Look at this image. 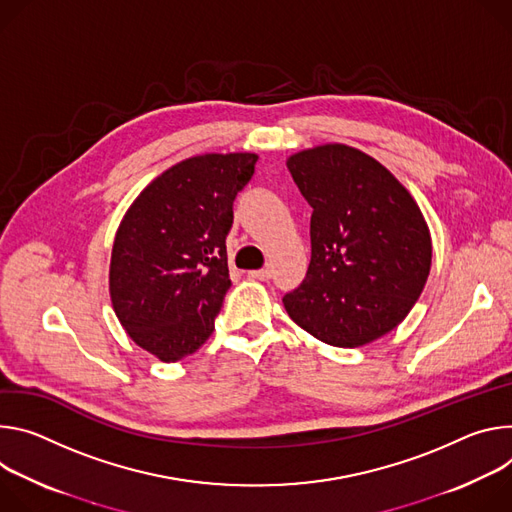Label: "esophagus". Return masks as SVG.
<instances>
[{"mask_svg": "<svg viewBox=\"0 0 512 512\" xmlns=\"http://www.w3.org/2000/svg\"><path fill=\"white\" fill-rule=\"evenodd\" d=\"M248 276L256 278V280H268L272 276V270L266 266V268H260V270H250Z\"/></svg>", "mask_w": 512, "mask_h": 512, "instance_id": "obj_1", "label": "esophagus"}]
</instances>
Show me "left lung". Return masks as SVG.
I'll use <instances>...</instances> for the list:
<instances>
[{
    "mask_svg": "<svg viewBox=\"0 0 512 512\" xmlns=\"http://www.w3.org/2000/svg\"><path fill=\"white\" fill-rule=\"evenodd\" d=\"M287 166L313 213L307 276L282 303L329 346L370 344L421 297L431 270L425 217L388 168L352 146L309 148Z\"/></svg>",
    "mask_w": 512,
    "mask_h": 512,
    "instance_id": "left-lung-1",
    "label": "left lung"
}]
</instances>
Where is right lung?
Returning a JSON list of instances; mask_svg holds the SVG:
<instances>
[{
    "instance_id": "1",
    "label": "right lung",
    "mask_w": 512,
    "mask_h": 512,
    "mask_svg": "<svg viewBox=\"0 0 512 512\" xmlns=\"http://www.w3.org/2000/svg\"><path fill=\"white\" fill-rule=\"evenodd\" d=\"M252 152L201 154L170 166L130 205L109 264V295L134 342L162 362L197 352L232 287L225 238Z\"/></svg>"
}]
</instances>
